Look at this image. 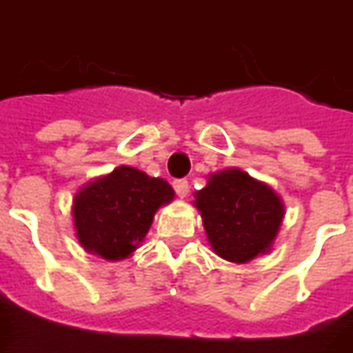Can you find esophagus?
<instances>
[{
	"label": "esophagus",
	"mask_w": 353,
	"mask_h": 353,
	"mask_svg": "<svg viewBox=\"0 0 353 353\" xmlns=\"http://www.w3.org/2000/svg\"><path fill=\"white\" fill-rule=\"evenodd\" d=\"M174 189H176L177 196H187V193H189V181L187 179H176L174 181Z\"/></svg>",
	"instance_id": "esophagus-1"
}]
</instances>
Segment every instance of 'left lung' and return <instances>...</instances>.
<instances>
[{
    "label": "left lung",
    "mask_w": 353,
    "mask_h": 353,
    "mask_svg": "<svg viewBox=\"0 0 353 353\" xmlns=\"http://www.w3.org/2000/svg\"><path fill=\"white\" fill-rule=\"evenodd\" d=\"M194 199L214 252L235 263L268 252L285 216L271 187L236 168L212 174Z\"/></svg>",
    "instance_id": "obj_1"
}]
</instances>
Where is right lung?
Masks as SVG:
<instances>
[{
  "label": "right lung",
  "mask_w": 353,
  "mask_h": 353,
  "mask_svg": "<svg viewBox=\"0 0 353 353\" xmlns=\"http://www.w3.org/2000/svg\"><path fill=\"white\" fill-rule=\"evenodd\" d=\"M174 199L168 181L120 166L82 187L74 196V228L80 245L105 260H122L141 245L154 212Z\"/></svg>",
  "instance_id": "add662e5"
}]
</instances>
